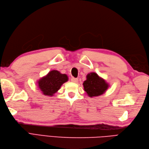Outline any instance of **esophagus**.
Returning <instances> with one entry per match:
<instances>
[{
    "mask_svg": "<svg viewBox=\"0 0 149 149\" xmlns=\"http://www.w3.org/2000/svg\"><path fill=\"white\" fill-rule=\"evenodd\" d=\"M71 81L73 83H78V78H72L71 79Z\"/></svg>",
    "mask_w": 149,
    "mask_h": 149,
    "instance_id": "obj_1",
    "label": "esophagus"
}]
</instances>
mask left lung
I'll list each match as a JSON object with an SVG mask.
<instances>
[{
  "label": "left lung",
  "mask_w": 149,
  "mask_h": 149,
  "mask_svg": "<svg viewBox=\"0 0 149 149\" xmlns=\"http://www.w3.org/2000/svg\"><path fill=\"white\" fill-rule=\"evenodd\" d=\"M84 91L89 97H96L104 94L109 87L106 81L96 73H90L86 76V80L83 83Z\"/></svg>",
  "instance_id": "8db88e82"
}]
</instances>
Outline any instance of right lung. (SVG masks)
Listing matches in <instances>:
<instances>
[{
	"label": "right lung",
	"instance_id": "obj_1",
	"mask_svg": "<svg viewBox=\"0 0 149 149\" xmlns=\"http://www.w3.org/2000/svg\"><path fill=\"white\" fill-rule=\"evenodd\" d=\"M68 78L57 70H52L38 81V86L45 96H53L59 90L61 85L68 81Z\"/></svg>",
	"mask_w": 149,
	"mask_h": 149
}]
</instances>
